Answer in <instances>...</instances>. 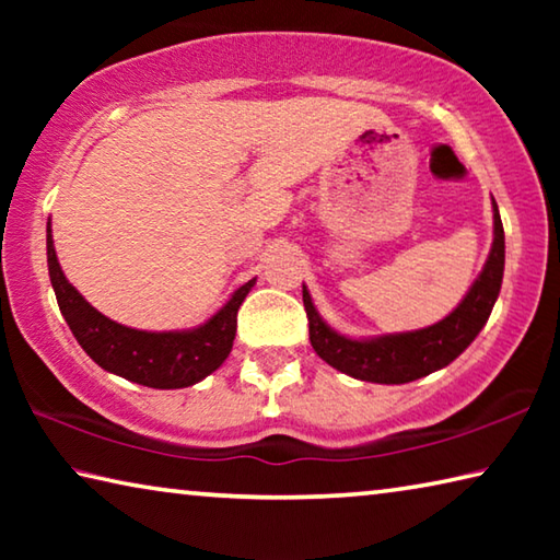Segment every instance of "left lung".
Returning <instances> with one entry per match:
<instances>
[{
    "mask_svg": "<svg viewBox=\"0 0 560 560\" xmlns=\"http://www.w3.org/2000/svg\"><path fill=\"white\" fill-rule=\"evenodd\" d=\"M491 207H494V242H491L485 269L471 283L459 306L434 326L375 338L340 336L338 330L320 318L308 289L303 287L308 338L316 353L330 368L355 377V381L381 385L412 383L417 377H424L450 365L485 328L491 308L499 299L501 279H504V226H501L494 197H491Z\"/></svg>",
    "mask_w": 560,
    "mask_h": 560,
    "instance_id": "1",
    "label": "left lung"
}]
</instances>
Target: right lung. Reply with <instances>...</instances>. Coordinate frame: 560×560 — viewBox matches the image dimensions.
Segmentation results:
<instances>
[{
	"label": "right lung",
	"instance_id": "1",
	"mask_svg": "<svg viewBox=\"0 0 560 560\" xmlns=\"http://www.w3.org/2000/svg\"><path fill=\"white\" fill-rule=\"evenodd\" d=\"M46 261H49V277L61 316L93 363L155 390L189 387L205 381L224 363L236 336V311L257 283V279L246 281L212 318L197 328L138 330L103 316L71 287L56 259L51 222L46 226Z\"/></svg>",
	"mask_w": 560,
	"mask_h": 560
}]
</instances>
